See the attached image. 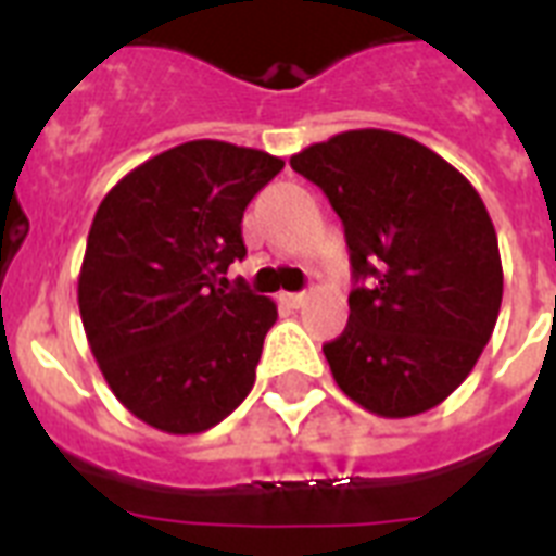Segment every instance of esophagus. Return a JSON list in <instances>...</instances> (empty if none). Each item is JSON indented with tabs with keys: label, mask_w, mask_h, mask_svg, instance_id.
Instances as JSON below:
<instances>
[{
	"label": "esophagus",
	"mask_w": 556,
	"mask_h": 556,
	"mask_svg": "<svg viewBox=\"0 0 556 556\" xmlns=\"http://www.w3.org/2000/svg\"><path fill=\"white\" fill-rule=\"evenodd\" d=\"M286 303L291 305V308H303V305L308 303V294H305V291H300V294H286Z\"/></svg>",
	"instance_id": "esophagus-1"
}]
</instances>
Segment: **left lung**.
<instances>
[{"label":"left lung","instance_id":"obj_1","mask_svg":"<svg viewBox=\"0 0 556 556\" xmlns=\"http://www.w3.org/2000/svg\"><path fill=\"white\" fill-rule=\"evenodd\" d=\"M343 222L355 288L323 346L352 401L383 418L439 406L470 375L502 305V260L484 201L424 143L355 129L291 159Z\"/></svg>","mask_w":556,"mask_h":556}]
</instances>
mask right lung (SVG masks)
Listing matches in <instances>:
<instances>
[{"label":"right lung","instance_id":"1","mask_svg":"<svg viewBox=\"0 0 556 556\" xmlns=\"http://www.w3.org/2000/svg\"><path fill=\"white\" fill-rule=\"evenodd\" d=\"M286 161L190 141L121 178L100 201L77 303L91 355L121 404L173 435L216 427L256 380L277 305L239 282L244 207Z\"/></svg>","mask_w":556,"mask_h":556}]
</instances>
